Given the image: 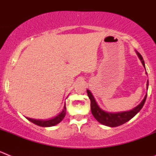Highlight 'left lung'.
I'll return each instance as SVG.
<instances>
[{
  "label": "left lung",
  "mask_w": 156,
  "mask_h": 156,
  "mask_svg": "<svg viewBox=\"0 0 156 156\" xmlns=\"http://www.w3.org/2000/svg\"><path fill=\"white\" fill-rule=\"evenodd\" d=\"M136 53H137V56H138L140 62H141L144 69H145L144 62L143 60L142 56L140 55V54L137 52V51H136ZM148 80L147 81V89H148ZM87 91L88 97L90 100V109H91L92 115L96 119V120L98 121L100 123L105 125V126H110V127H115V126H120V125L123 124L127 121H129V119H131L142 108L143 105L145 102L146 98H147V94H146L142 101L137 107H135L132 110H129V111L127 112H114L113 113V112H105L101 109L96 102V101H95L91 92L89 90H87Z\"/></svg>",
  "instance_id": "obj_1"
}]
</instances>
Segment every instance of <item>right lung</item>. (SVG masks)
<instances>
[{
    "label": "right lung",
    "instance_id": "right-lung-1",
    "mask_svg": "<svg viewBox=\"0 0 156 156\" xmlns=\"http://www.w3.org/2000/svg\"><path fill=\"white\" fill-rule=\"evenodd\" d=\"M66 105H64V108L62 111V112L60 114L55 116L53 119H48V120H41V119H31V118H27V119L28 120H30V122H32L34 124L37 125V126H43V127H48V126H55L56 124L59 123L61 122L63 119H64L65 115H66Z\"/></svg>",
    "mask_w": 156,
    "mask_h": 156
}]
</instances>
